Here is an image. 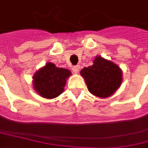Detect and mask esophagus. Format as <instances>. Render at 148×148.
Returning a JSON list of instances; mask_svg holds the SVG:
<instances>
[{
    "label": "esophagus",
    "instance_id": "1",
    "mask_svg": "<svg viewBox=\"0 0 148 148\" xmlns=\"http://www.w3.org/2000/svg\"><path fill=\"white\" fill-rule=\"evenodd\" d=\"M72 71H73V72L74 73H78L79 72V71H80V66H74L73 68H72Z\"/></svg>",
    "mask_w": 148,
    "mask_h": 148
}]
</instances>
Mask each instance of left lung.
Returning a JSON list of instances; mask_svg holds the SVG:
<instances>
[{"label":"left lung","instance_id":"8db88e82","mask_svg":"<svg viewBox=\"0 0 148 148\" xmlns=\"http://www.w3.org/2000/svg\"><path fill=\"white\" fill-rule=\"evenodd\" d=\"M80 75L84 79L88 91L100 98L113 95L123 82V72L118 64L97 56L93 64L84 68Z\"/></svg>","mask_w":148,"mask_h":148}]
</instances>
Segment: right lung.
I'll list each match as a JSON object with an SVG mask.
<instances>
[{
    "label": "right lung",
    "mask_w": 148,
    "mask_h": 148,
    "mask_svg": "<svg viewBox=\"0 0 148 148\" xmlns=\"http://www.w3.org/2000/svg\"><path fill=\"white\" fill-rule=\"evenodd\" d=\"M71 75L68 69L57 68L56 64L48 62L34 74V89L43 98H56L64 92L67 80Z\"/></svg>",
    "instance_id": "right-lung-1"
}]
</instances>
